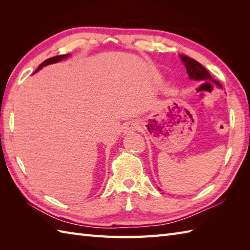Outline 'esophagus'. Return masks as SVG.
<instances>
[{"instance_id":"esophagus-1","label":"esophagus","mask_w":250,"mask_h":250,"mask_svg":"<svg viewBox=\"0 0 250 250\" xmlns=\"http://www.w3.org/2000/svg\"><path fill=\"white\" fill-rule=\"evenodd\" d=\"M137 129V125L135 124V122H128L125 126H124V132L125 133H130V132H133Z\"/></svg>"}]
</instances>
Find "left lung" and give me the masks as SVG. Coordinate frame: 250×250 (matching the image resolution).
Instances as JSON below:
<instances>
[{
  "label": "left lung",
  "mask_w": 250,
  "mask_h": 250,
  "mask_svg": "<svg viewBox=\"0 0 250 250\" xmlns=\"http://www.w3.org/2000/svg\"><path fill=\"white\" fill-rule=\"evenodd\" d=\"M179 58L185 64L186 70H187V73H188V76L191 81L213 82L218 87H221V84L218 82H216L215 79L210 76L208 71H207L203 65L200 64L198 61H195L194 59H192V58H189V57L184 56V55H179Z\"/></svg>",
  "instance_id": "1"
}]
</instances>
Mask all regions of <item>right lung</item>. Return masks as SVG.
I'll list each match as a JSON object with an SVG mask.
<instances>
[{
    "label": "right lung",
    "instance_id": "right-lung-1",
    "mask_svg": "<svg viewBox=\"0 0 250 250\" xmlns=\"http://www.w3.org/2000/svg\"><path fill=\"white\" fill-rule=\"evenodd\" d=\"M70 57V54H67V55H61V56H56V57H52V58H49V59H47V60H45L43 63H42V64L37 67V70L34 72V73H36V72H39L41 68H43L44 66H46V65H49V64H52V63H57V62H59V61H61V60H63V59H66V58H68Z\"/></svg>",
    "mask_w": 250,
    "mask_h": 250
}]
</instances>
